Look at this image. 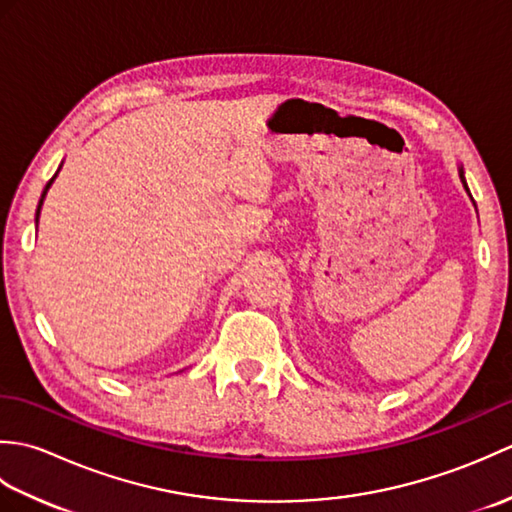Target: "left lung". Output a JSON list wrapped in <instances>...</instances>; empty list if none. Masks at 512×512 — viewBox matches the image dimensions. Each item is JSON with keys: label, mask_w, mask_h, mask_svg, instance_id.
I'll return each instance as SVG.
<instances>
[{"label": "left lung", "mask_w": 512, "mask_h": 512, "mask_svg": "<svg viewBox=\"0 0 512 512\" xmlns=\"http://www.w3.org/2000/svg\"><path fill=\"white\" fill-rule=\"evenodd\" d=\"M460 180H462V184H464V189L469 191V187H466V180H464V169H462V167H460ZM469 195H471V193H469Z\"/></svg>", "instance_id": "left-lung-1"}]
</instances>
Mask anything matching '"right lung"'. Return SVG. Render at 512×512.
Masks as SVG:
<instances>
[{"label":"right lung","mask_w":512,"mask_h":512,"mask_svg":"<svg viewBox=\"0 0 512 512\" xmlns=\"http://www.w3.org/2000/svg\"><path fill=\"white\" fill-rule=\"evenodd\" d=\"M61 169V167H59ZM59 173V171H57ZM57 173H54V176L50 178V182L46 184V189H43V193H41V200H39V206H37V222H39V213H41V204H43V198H46V193H48V189H50V184L54 182V178H57Z\"/></svg>","instance_id":"1"}]
</instances>
